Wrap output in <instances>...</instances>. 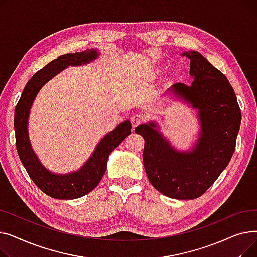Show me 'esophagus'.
<instances>
[{
  "instance_id": "1",
  "label": "esophagus",
  "mask_w": 257,
  "mask_h": 257,
  "mask_svg": "<svg viewBox=\"0 0 257 257\" xmlns=\"http://www.w3.org/2000/svg\"><path fill=\"white\" fill-rule=\"evenodd\" d=\"M145 120L144 116L141 115V114H134L132 115L131 117V125H132V128H136L138 127L139 125H141L143 121Z\"/></svg>"
}]
</instances>
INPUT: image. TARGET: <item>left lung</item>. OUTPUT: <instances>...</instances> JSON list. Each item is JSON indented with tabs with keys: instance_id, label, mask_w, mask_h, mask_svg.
Segmentation results:
<instances>
[{
	"instance_id": "obj_1",
	"label": "left lung",
	"mask_w": 257,
	"mask_h": 257,
	"mask_svg": "<svg viewBox=\"0 0 257 257\" xmlns=\"http://www.w3.org/2000/svg\"><path fill=\"white\" fill-rule=\"evenodd\" d=\"M191 60V85L175 83L167 91L198 110L201 130L190 151H177L154 121L136 128L145 140L143 160L151 184L163 195L196 199L218 179L230 161L240 126V109L228 79L200 53L184 52Z\"/></svg>"
}]
</instances>
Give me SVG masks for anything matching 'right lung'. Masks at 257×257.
I'll return each mask as SVG.
<instances>
[{"label":"right lung","instance_id":"obj_1","mask_svg":"<svg viewBox=\"0 0 257 257\" xmlns=\"http://www.w3.org/2000/svg\"><path fill=\"white\" fill-rule=\"evenodd\" d=\"M98 56L99 52L97 50L87 49L83 52L64 54L57 59L52 60L27 82L16 106V145L20 159L39 190L52 198L71 200L83 197L91 192L100 183L106 172L109 154L131 133L130 121L125 120L100 141L91 156L81 169L69 174L50 172L40 164L32 150L27 126L31 106L40 88L66 67L89 63Z\"/></svg>","mask_w":257,"mask_h":257}]
</instances>
